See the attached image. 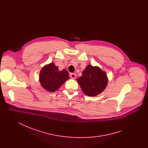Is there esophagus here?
Masks as SVG:
<instances>
[{"label": "esophagus", "instance_id": "1", "mask_svg": "<svg viewBox=\"0 0 148 148\" xmlns=\"http://www.w3.org/2000/svg\"><path fill=\"white\" fill-rule=\"evenodd\" d=\"M70 77L72 79H75L76 78V74L75 73H71L70 74Z\"/></svg>", "mask_w": 148, "mask_h": 148}]
</instances>
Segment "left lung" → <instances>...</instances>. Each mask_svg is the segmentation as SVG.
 I'll return each instance as SVG.
<instances>
[{
    "mask_svg": "<svg viewBox=\"0 0 148 148\" xmlns=\"http://www.w3.org/2000/svg\"><path fill=\"white\" fill-rule=\"evenodd\" d=\"M77 82L85 95L94 97L105 90L108 78L106 72L99 67L88 65L82 72V75L77 78Z\"/></svg>",
    "mask_w": 148,
    "mask_h": 148,
    "instance_id": "8db88e82",
    "label": "left lung"
}]
</instances>
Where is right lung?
<instances>
[{"label": "right lung", "mask_w": 148, "mask_h": 148, "mask_svg": "<svg viewBox=\"0 0 148 148\" xmlns=\"http://www.w3.org/2000/svg\"><path fill=\"white\" fill-rule=\"evenodd\" d=\"M69 79V73L65 69L60 71L53 63L45 65L39 74V82L46 90L54 92Z\"/></svg>", "instance_id": "add662e5"}]
</instances>
